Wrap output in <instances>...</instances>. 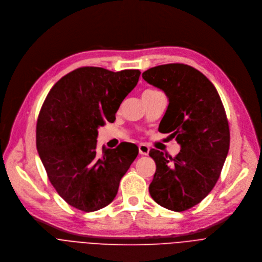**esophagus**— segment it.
<instances>
[{
  "label": "esophagus",
  "mask_w": 262,
  "mask_h": 262,
  "mask_svg": "<svg viewBox=\"0 0 262 262\" xmlns=\"http://www.w3.org/2000/svg\"><path fill=\"white\" fill-rule=\"evenodd\" d=\"M138 150H139V154L140 155H148V151H149V146L144 144V143H141L138 145Z\"/></svg>",
  "instance_id": "esophagus-1"
}]
</instances>
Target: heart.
Wrapping results in <instances>:
<instances>
[{"label": "heart", "instance_id": "heart-1", "mask_svg": "<svg viewBox=\"0 0 262 262\" xmlns=\"http://www.w3.org/2000/svg\"><path fill=\"white\" fill-rule=\"evenodd\" d=\"M151 92H155L154 90H147V91H145L144 93H151Z\"/></svg>", "mask_w": 262, "mask_h": 262}]
</instances>
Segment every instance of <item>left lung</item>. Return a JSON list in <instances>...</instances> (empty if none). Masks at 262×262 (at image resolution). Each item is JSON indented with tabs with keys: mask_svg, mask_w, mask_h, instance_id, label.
<instances>
[{
	"mask_svg": "<svg viewBox=\"0 0 262 262\" xmlns=\"http://www.w3.org/2000/svg\"><path fill=\"white\" fill-rule=\"evenodd\" d=\"M142 78L166 94L169 104L161 132L170 133L181 145L173 158L149 150L156 163L149 194L167 210L187 211L213 190L223 168L230 143L224 106L214 84L191 66H156Z\"/></svg>",
	"mask_w": 262,
	"mask_h": 262,
	"instance_id": "obj_1",
	"label": "left lung"
}]
</instances>
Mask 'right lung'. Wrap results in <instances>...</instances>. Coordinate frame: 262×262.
Returning a JSON list of instances; mask_svg holds the SVG:
<instances>
[{"mask_svg": "<svg viewBox=\"0 0 262 262\" xmlns=\"http://www.w3.org/2000/svg\"><path fill=\"white\" fill-rule=\"evenodd\" d=\"M139 70L113 72L81 67L62 77L48 93L39 113L36 144L47 177L59 195L85 213L108 205L121 179L138 155L102 147L97 154L98 128L115 122L126 96L136 86Z\"/></svg>", "mask_w": 262, "mask_h": 262, "instance_id": "1", "label": "right lung"}]
</instances>
